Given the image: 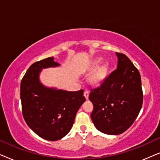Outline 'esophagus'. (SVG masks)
<instances>
[{"instance_id":"1","label":"esophagus","mask_w":160,"mask_h":160,"mask_svg":"<svg viewBox=\"0 0 160 160\" xmlns=\"http://www.w3.org/2000/svg\"><path fill=\"white\" fill-rule=\"evenodd\" d=\"M89 92L86 89V90H85L84 92V97L87 100H88V98H89Z\"/></svg>"}]
</instances>
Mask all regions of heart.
Returning a JSON list of instances; mask_svg holds the SVG:
<instances>
[{"instance_id": "1", "label": "heart", "mask_w": 160, "mask_h": 160, "mask_svg": "<svg viewBox=\"0 0 160 160\" xmlns=\"http://www.w3.org/2000/svg\"><path fill=\"white\" fill-rule=\"evenodd\" d=\"M100 61H101V59H98V60H96L95 63L96 64H98V63L100 62ZM106 73L107 68L105 65L104 66L99 68L96 70V71L92 74V76H90V82L94 84H100V83L104 79V78L106 77Z\"/></svg>"}]
</instances>
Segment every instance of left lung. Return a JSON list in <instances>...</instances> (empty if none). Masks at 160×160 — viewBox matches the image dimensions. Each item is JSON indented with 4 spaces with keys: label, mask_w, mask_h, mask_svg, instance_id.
Segmentation results:
<instances>
[{
    "label": "left lung",
    "mask_w": 160,
    "mask_h": 160,
    "mask_svg": "<svg viewBox=\"0 0 160 160\" xmlns=\"http://www.w3.org/2000/svg\"><path fill=\"white\" fill-rule=\"evenodd\" d=\"M116 54L117 68L89 95L93 104L91 119L98 130L108 135L128 130L138 116L143 100L138 70L125 54Z\"/></svg>",
    "instance_id": "obj_1"
}]
</instances>
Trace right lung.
I'll return each mask as SVG.
<instances>
[{
    "label": "right lung",
    "instance_id": "add662e5",
    "mask_svg": "<svg viewBox=\"0 0 160 160\" xmlns=\"http://www.w3.org/2000/svg\"><path fill=\"white\" fill-rule=\"evenodd\" d=\"M58 65L53 58L34 62L20 84L22 112L25 122L38 136L52 141L69 132L76 113L86 100L83 89L68 92L41 84L38 77L41 69Z\"/></svg>",
    "mask_w": 160,
    "mask_h": 160
}]
</instances>
